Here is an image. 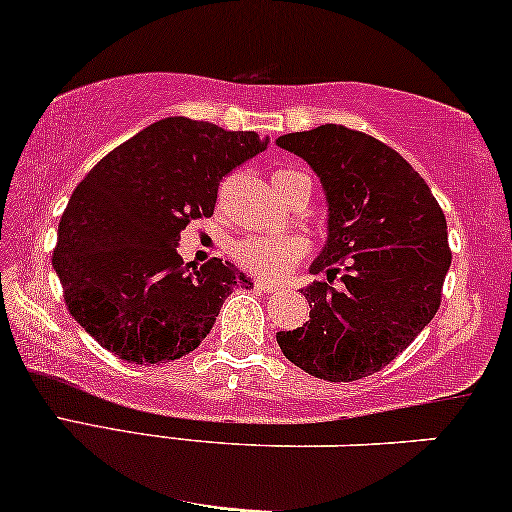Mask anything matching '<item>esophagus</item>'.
<instances>
[{
    "label": "esophagus",
    "instance_id": "obj_1",
    "mask_svg": "<svg viewBox=\"0 0 512 512\" xmlns=\"http://www.w3.org/2000/svg\"><path fill=\"white\" fill-rule=\"evenodd\" d=\"M254 289L256 291H263V294H272V291H280V287H277V284H270V282H265V280H256L254 282Z\"/></svg>",
    "mask_w": 512,
    "mask_h": 512
}]
</instances>
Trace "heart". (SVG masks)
Segmentation results:
<instances>
[{
    "instance_id": "heart-1",
    "label": "heart",
    "mask_w": 512,
    "mask_h": 512,
    "mask_svg": "<svg viewBox=\"0 0 512 512\" xmlns=\"http://www.w3.org/2000/svg\"><path fill=\"white\" fill-rule=\"evenodd\" d=\"M298 178H308L301 171L282 169L275 174V185H284L298 181ZM308 240L301 235H280V237H244L235 244L232 254L235 261L242 265L251 275L263 277V280H280L287 277L298 263L308 254Z\"/></svg>"
}]
</instances>
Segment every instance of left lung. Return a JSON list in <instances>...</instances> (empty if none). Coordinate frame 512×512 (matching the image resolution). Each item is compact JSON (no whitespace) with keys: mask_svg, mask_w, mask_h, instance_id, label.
Masks as SVG:
<instances>
[{"mask_svg":"<svg viewBox=\"0 0 512 512\" xmlns=\"http://www.w3.org/2000/svg\"><path fill=\"white\" fill-rule=\"evenodd\" d=\"M320 176L327 244L301 289L310 320L277 331L284 357L305 374L348 383L388 367L428 327L451 265L447 218L418 171L390 145L341 124L277 138ZM342 287H333L337 265Z\"/></svg>","mask_w":512,"mask_h":512,"instance_id":"left-lung-1","label":"left lung"}]
</instances>
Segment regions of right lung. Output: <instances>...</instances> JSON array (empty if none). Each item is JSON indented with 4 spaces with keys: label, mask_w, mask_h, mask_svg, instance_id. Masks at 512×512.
Here are the masks:
<instances>
[{
    "label": "right lung",
    "mask_w": 512,
    "mask_h": 512,
    "mask_svg": "<svg viewBox=\"0 0 512 512\" xmlns=\"http://www.w3.org/2000/svg\"><path fill=\"white\" fill-rule=\"evenodd\" d=\"M256 131L167 117L105 155L72 192L53 268L70 315L131 364L181 360L207 338L237 282L221 258L183 265L181 230L211 216L218 185L265 150Z\"/></svg>",
    "instance_id": "obj_1"
}]
</instances>
